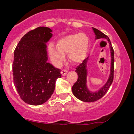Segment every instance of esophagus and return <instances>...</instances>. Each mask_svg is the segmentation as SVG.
<instances>
[{
	"label": "esophagus",
	"instance_id": "obj_1",
	"mask_svg": "<svg viewBox=\"0 0 134 134\" xmlns=\"http://www.w3.org/2000/svg\"><path fill=\"white\" fill-rule=\"evenodd\" d=\"M67 72H68V71H67V70H62V71H61V74H62V76H65L67 74Z\"/></svg>",
	"mask_w": 134,
	"mask_h": 134
}]
</instances>
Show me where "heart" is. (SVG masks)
<instances>
[{
	"label": "heart",
	"mask_w": 134,
	"mask_h": 134,
	"mask_svg": "<svg viewBox=\"0 0 134 134\" xmlns=\"http://www.w3.org/2000/svg\"><path fill=\"white\" fill-rule=\"evenodd\" d=\"M90 40L84 33L72 34L58 40L57 47L53 44L48 45V53L52 63L56 66L61 65L65 59V54L74 64L82 62L86 56Z\"/></svg>",
	"instance_id": "heart-1"
}]
</instances>
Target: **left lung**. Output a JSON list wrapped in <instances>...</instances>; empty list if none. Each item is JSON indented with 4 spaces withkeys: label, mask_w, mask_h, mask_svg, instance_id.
<instances>
[{
    "label": "left lung",
    "mask_w": 134,
    "mask_h": 134,
    "mask_svg": "<svg viewBox=\"0 0 134 134\" xmlns=\"http://www.w3.org/2000/svg\"><path fill=\"white\" fill-rule=\"evenodd\" d=\"M93 30L96 35V39L99 38H105L108 41L111 49V71L109 79L107 82L102 88H101L98 91L91 93L87 89L86 85V77H87V69L86 63L87 58H86L83 60L82 63L79 64L76 68V72L77 74L78 78L76 82L74 84L72 87V93L77 98L80 100L84 101V102H94L98 99H101L104 95L107 93L110 88V86L113 81V76H114V50L112 47L111 41L109 38L106 35L103 33L102 32L97 29L93 27Z\"/></svg>",
    "instance_id": "1"
}]
</instances>
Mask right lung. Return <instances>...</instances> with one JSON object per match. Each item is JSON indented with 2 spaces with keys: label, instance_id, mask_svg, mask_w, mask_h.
Instances as JSON below:
<instances>
[{
  "label": "right lung",
  "instance_id": "right-lung-1",
  "mask_svg": "<svg viewBox=\"0 0 134 134\" xmlns=\"http://www.w3.org/2000/svg\"><path fill=\"white\" fill-rule=\"evenodd\" d=\"M47 27H38L27 33L14 52L13 80L21 99L40 105L51 97L61 70L47 62L46 43L52 36Z\"/></svg>",
  "mask_w": 134,
  "mask_h": 134
}]
</instances>
